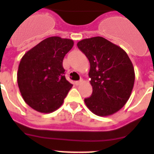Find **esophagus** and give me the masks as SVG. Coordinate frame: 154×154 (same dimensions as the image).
I'll use <instances>...</instances> for the list:
<instances>
[{
  "mask_svg": "<svg viewBox=\"0 0 154 154\" xmlns=\"http://www.w3.org/2000/svg\"><path fill=\"white\" fill-rule=\"evenodd\" d=\"M82 82H83V80H82V79H81V80L75 82V85H77V86H79V85H81V84H82Z\"/></svg>",
  "mask_w": 154,
  "mask_h": 154,
  "instance_id": "obj_1",
  "label": "esophagus"
}]
</instances>
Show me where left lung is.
<instances>
[{
	"instance_id": "1",
	"label": "left lung",
	"mask_w": 154,
	"mask_h": 154,
	"mask_svg": "<svg viewBox=\"0 0 154 154\" xmlns=\"http://www.w3.org/2000/svg\"><path fill=\"white\" fill-rule=\"evenodd\" d=\"M77 47L88 58L92 94L84 100L91 111L106 117L119 111L129 100L135 71L126 51L101 36L83 39Z\"/></svg>"
}]
</instances>
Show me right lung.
I'll use <instances>...</instances> for the list:
<instances>
[{
    "label": "right lung",
    "instance_id": "right-lung-1",
    "mask_svg": "<svg viewBox=\"0 0 154 154\" xmlns=\"http://www.w3.org/2000/svg\"><path fill=\"white\" fill-rule=\"evenodd\" d=\"M72 40L51 36L27 51L19 63L17 81L25 103L42 113L55 111L63 103L71 83L66 80L63 60Z\"/></svg>",
    "mask_w": 154,
    "mask_h": 154
}]
</instances>
